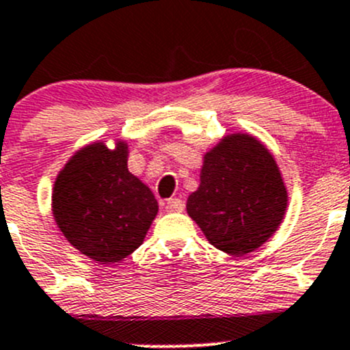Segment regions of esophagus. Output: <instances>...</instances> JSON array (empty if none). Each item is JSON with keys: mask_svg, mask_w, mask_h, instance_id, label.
I'll return each instance as SVG.
<instances>
[{"mask_svg": "<svg viewBox=\"0 0 350 350\" xmlns=\"http://www.w3.org/2000/svg\"><path fill=\"white\" fill-rule=\"evenodd\" d=\"M165 211H169V213H174V211H181L183 208H185V203H183L179 198H171V200L165 201Z\"/></svg>", "mask_w": 350, "mask_h": 350, "instance_id": "obj_1", "label": "esophagus"}]
</instances>
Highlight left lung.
I'll return each instance as SVG.
<instances>
[{"instance_id": "obj_1", "label": "left lung", "mask_w": 350, "mask_h": 350, "mask_svg": "<svg viewBox=\"0 0 350 350\" xmlns=\"http://www.w3.org/2000/svg\"><path fill=\"white\" fill-rule=\"evenodd\" d=\"M288 208V189L274 155L250 133L224 135L203 155L200 186L186 211L221 252L245 256L274 235Z\"/></svg>"}]
</instances>
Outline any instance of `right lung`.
Masks as SVG:
<instances>
[{"label":"right lung","instance_id":"right-lung-1","mask_svg":"<svg viewBox=\"0 0 350 350\" xmlns=\"http://www.w3.org/2000/svg\"><path fill=\"white\" fill-rule=\"evenodd\" d=\"M129 144L105 140L81 147L59 171L52 215L67 242L100 264L120 262L142 245L157 200L129 171Z\"/></svg>","mask_w":350,"mask_h":350}]
</instances>
